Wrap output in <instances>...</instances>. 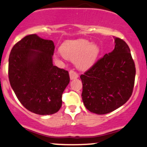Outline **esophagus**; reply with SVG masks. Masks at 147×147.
I'll return each instance as SVG.
<instances>
[{
	"mask_svg": "<svg viewBox=\"0 0 147 147\" xmlns=\"http://www.w3.org/2000/svg\"><path fill=\"white\" fill-rule=\"evenodd\" d=\"M69 76H70L71 80L76 79V78H77L78 77V74L76 71H74V70H71L70 71H69Z\"/></svg>",
	"mask_w": 147,
	"mask_h": 147,
	"instance_id": "34e87169",
	"label": "esophagus"
}]
</instances>
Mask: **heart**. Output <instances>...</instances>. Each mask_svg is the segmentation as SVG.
I'll use <instances>...</instances> for the list:
<instances>
[{
    "instance_id": "obj_1",
    "label": "heart",
    "mask_w": 147,
    "mask_h": 147,
    "mask_svg": "<svg viewBox=\"0 0 147 147\" xmlns=\"http://www.w3.org/2000/svg\"><path fill=\"white\" fill-rule=\"evenodd\" d=\"M59 54L64 59L75 60L78 69H87L92 67L97 60L99 48L85 39L71 40L62 44Z\"/></svg>"
}]
</instances>
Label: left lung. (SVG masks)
<instances>
[{
	"mask_svg": "<svg viewBox=\"0 0 147 147\" xmlns=\"http://www.w3.org/2000/svg\"><path fill=\"white\" fill-rule=\"evenodd\" d=\"M114 50L80 75L83 104L99 115L123 105L133 90L136 70L130 50L122 39L114 37Z\"/></svg>",
	"mask_w": 147,
	"mask_h": 147,
	"instance_id": "1",
	"label": "left lung"
}]
</instances>
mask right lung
<instances>
[{
  "instance_id": "right-lung-1",
  "label": "right lung",
  "mask_w": 147,
  "mask_h": 147,
  "mask_svg": "<svg viewBox=\"0 0 147 147\" xmlns=\"http://www.w3.org/2000/svg\"><path fill=\"white\" fill-rule=\"evenodd\" d=\"M54 42L36 34L23 38L12 48L8 76L17 99L26 109L51 115L60 109L69 72L53 64Z\"/></svg>"
}]
</instances>
